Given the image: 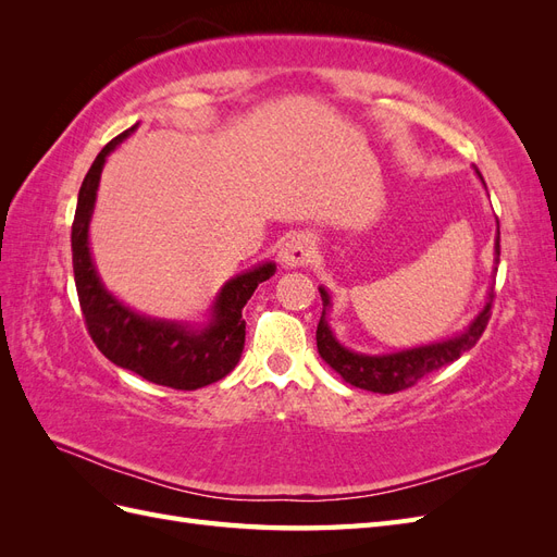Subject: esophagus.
I'll list each match as a JSON object with an SVG mask.
<instances>
[{"mask_svg":"<svg viewBox=\"0 0 557 557\" xmlns=\"http://www.w3.org/2000/svg\"><path fill=\"white\" fill-rule=\"evenodd\" d=\"M313 256V242L307 234H290L278 248V260L285 269L305 267Z\"/></svg>","mask_w":557,"mask_h":557,"instance_id":"obj_1","label":"esophagus"}]
</instances>
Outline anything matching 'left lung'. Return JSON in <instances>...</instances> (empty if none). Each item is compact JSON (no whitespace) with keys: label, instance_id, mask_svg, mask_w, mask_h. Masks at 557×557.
<instances>
[{"label":"left lung","instance_id":"left-lung-1","mask_svg":"<svg viewBox=\"0 0 557 557\" xmlns=\"http://www.w3.org/2000/svg\"><path fill=\"white\" fill-rule=\"evenodd\" d=\"M474 172L483 183V176L479 174V170ZM497 262H499V223L495 234V264ZM318 290H320V297H323V315H320V323L315 330V344H318L320 358H323L325 364H330L346 383L362 387V391L383 393V395L411 387L418 379H423L425 374L434 372V369L458 360L465 350H469L481 339L487 320H491V307H493V288H491L485 295L483 309L469 320V325L462 327L460 332H455L453 336H446V339L401 348L393 352H360V350L346 348L339 339H336L332 325L327 323L332 297L323 285H320Z\"/></svg>","mask_w":557,"mask_h":557}]
</instances>
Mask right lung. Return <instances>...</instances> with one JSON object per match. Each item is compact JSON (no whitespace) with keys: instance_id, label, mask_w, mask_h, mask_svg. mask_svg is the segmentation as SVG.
<instances>
[{"instance_id":"1","label":"right lung","mask_w":557,"mask_h":557,"mask_svg":"<svg viewBox=\"0 0 557 557\" xmlns=\"http://www.w3.org/2000/svg\"><path fill=\"white\" fill-rule=\"evenodd\" d=\"M137 127L139 123L111 139L83 178L72 225L76 293L92 342L113 364L129 369L150 383L197 391L221 381L237 367L246 342L242 311L258 285L274 276L276 264L267 260L225 281L205 320L146 315L117 299L97 272L90 248V221L107 158Z\"/></svg>"}]
</instances>
